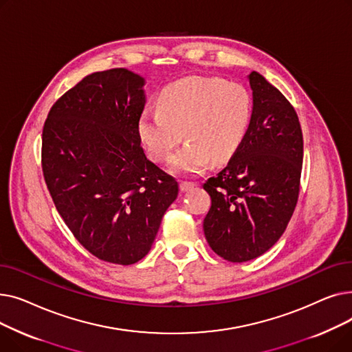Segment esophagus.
<instances>
[{
    "label": "esophagus",
    "mask_w": 352,
    "mask_h": 352,
    "mask_svg": "<svg viewBox=\"0 0 352 352\" xmlns=\"http://www.w3.org/2000/svg\"><path fill=\"white\" fill-rule=\"evenodd\" d=\"M194 187H195L194 182H190V181H181V182H179V190H181L182 192L191 191Z\"/></svg>",
    "instance_id": "esophagus-1"
}]
</instances>
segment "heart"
<instances>
[{
    "instance_id": "obj_1",
    "label": "heart",
    "mask_w": 352,
    "mask_h": 352,
    "mask_svg": "<svg viewBox=\"0 0 352 352\" xmlns=\"http://www.w3.org/2000/svg\"><path fill=\"white\" fill-rule=\"evenodd\" d=\"M254 117L250 91L218 77H188L166 85L158 109H145L138 137L153 161H166L184 135L188 142L171 160L178 174H199L226 164L243 146Z\"/></svg>"
}]
</instances>
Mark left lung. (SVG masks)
Listing matches in <instances>:
<instances>
[{"mask_svg":"<svg viewBox=\"0 0 352 352\" xmlns=\"http://www.w3.org/2000/svg\"><path fill=\"white\" fill-rule=\"evenodd\" d=\"M254 117L234 158L206 181L211 208L204 234L215 254L245 263L268 251L284 234L297 206L304 141L289 101L261 74L250 76Z\"/></svg>","mask_w":352,"mask_h":352,"instance_id":"8db88e82","label":"left lung"}]
</instances>
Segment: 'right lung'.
Here are the masks:
<instances>
[{
    "mask_svg": "<svg viewBox=\"0 0 352 352\" xmlns=\"http://www.w3.org/2000/svg\"><path fill=\"white\" fill-rule=\"evenodd\" d=\"M144 78L125 68L89 74L57 100L43 128L47 188L78 243L102 261H140L178 195L138 137Z\"/></svg>",
    "mask_w": 352,
    "mask_h": 352,
    "instance_id": "1",
    "label": "right lung"
}]
</instances>
